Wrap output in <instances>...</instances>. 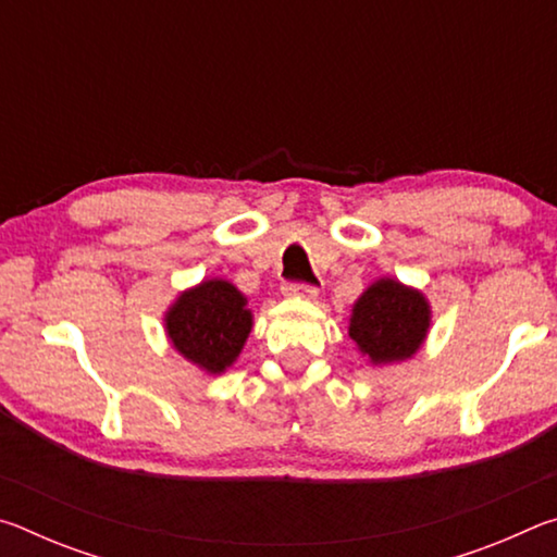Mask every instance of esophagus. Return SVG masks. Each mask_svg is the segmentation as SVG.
Wrapping results in <instances>:
<instances>
[{
  "instance_id": "1",
  "label": "esophagus",
  "mask_w": 557,
  "mask_h": 557,
  "mask_svg": "<svg viewBox=\"0 0 557 557\" xmlns=\"http://www.w3.org/2000/svg\"><path fill=\"white\" fill-rule=\"evenodd\" d=\"M282 295L289 297V299H317L319 289L314 285H282Z\"/></svg>"
}]
</instances>
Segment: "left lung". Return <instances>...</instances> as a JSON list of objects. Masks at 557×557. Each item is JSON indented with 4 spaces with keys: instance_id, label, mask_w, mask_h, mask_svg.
<instances>
[{
    "instance_id": "obj_1",
    "label": "left lung",
    "mask_w": 557,
    "mask_h": 557,
    "mask_svg": "<svg viewBox=\"0 0 557 557\" xmlns=\"http://www.w3.org/2000/svg\"><path fill=\"white\" fill-rule=\"evenodd\" d=\"M430 326V299L395 277L371 282L348 317V336L371 366L408 361L428 342Z\"/></svg>"
}]
</instances>
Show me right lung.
<instances>
[{
    "label": "right lung",
    "mask_w": 557,
    "mask_h": 557,
    "mask_svg": "<svg viewBox=\"0 0 557 557\" xmlns=\"http://www.w3.org/2000/svg\"><path fill=\"white\" fill-rule=\"evenodd\" d=\"M174 351L206 375H221L238 361L252 332L248 297L223 277L201 280L178 292L164 312Z\"/></svg>",
    "instance_id": "right-lung-1"
}]
</instances>
